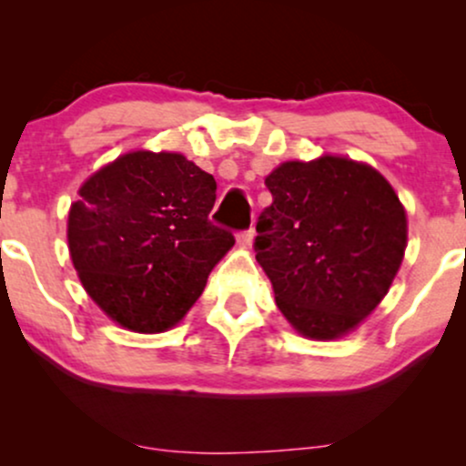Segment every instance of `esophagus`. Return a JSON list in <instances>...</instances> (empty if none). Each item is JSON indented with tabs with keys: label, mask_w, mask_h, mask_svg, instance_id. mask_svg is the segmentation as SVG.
<instances>
[{
	"label": "esophagus",
	"mask_w": 466,
	"mask_h": 466,
	"mask_svg": "<svg viewBox=\"0 0 466 466\" xmlns=\"http://www.w3.org/2000/svg\"><path fill=\"white\" fill-rule=\"evenodd\" d=\"M254 228H249V229H243V232H238L237 234V240H238V245H243V248H249L251 245V240H254Z\"/></svg>",
	"instance_id": "obj_1"
}]
</instances>
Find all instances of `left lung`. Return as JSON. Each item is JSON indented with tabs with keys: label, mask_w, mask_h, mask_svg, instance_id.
Instances as JSON below:
<instances>
[{
	"label": "left lung",
	"mask_w": 466,
	"mask_h": 466,
	"mask_svg": "<svg viewBox=\"0 0 466 466\" xmlns=\"http://www.w3.org/2000/svg\"><path fill=\"white\" fill-rule=\"evenodd\" d=\"M256 260L282 315L313 339L355 329L383 300L403 260L408 218L377 170L344 157L285 162L265 179Z\"/></svg>",
	"instance_id": "left-lung-1"
}]
</instances>
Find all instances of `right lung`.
Instances as JSON below:
<instances>
[{
	"label": "right lung",
	"mask_w": 466,
	"mask_h": 466,
	"mask_svg": "<svg viewBox=\"0 0 466 466\" xmlns=\"http://www.w3.org/2000/svg\"><path fill=\"white\" fill-rule=\"evenodd\" d=\"M215 192V177L179 153H127L85 181L69 210V254L114 322L159 333L197 302L234 245L210 221Z\"/></svg>",
	"instance_id": "add662e5"
}]
</instances>
